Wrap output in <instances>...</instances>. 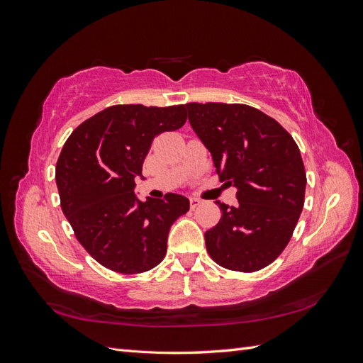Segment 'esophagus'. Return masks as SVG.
Returning <instances> with one entry per match:
<instances>
[{
  "label": "esophagus",
  "mask_w": 363,
  "mask_h": 363,
  "mask_svg": "<svg viewBox=\"0 0 363 363\" xmlns=\"http://www.w3.org/2000/svg\"><path fill=\"white\" fill-rule=\"evenodd\" d=\"M203 201L200 199H191V208H196Z\"/></svg>",
  "instance_id": "esophagus-1"
}]
</instances>
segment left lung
Returning <instances> with one entry per match:
<instances>
[{
    "label": "left lung",
    "mask_w": 363,
    "mask_h": 363,
    "mask_svg": "<svg viewBox=\"0 0 363 363\" xmlns=\"http://www.w3.org/2000/svg\"><path fill=\"white\" fill-rule=\"evenodd\" d=\"M186 107L219 180L238 189L235 207L216 201L221 219L204 233L207 252L232 271L268 267L286 248L304 206L307 180L298 145L276 119L251 106Z\"/></svg>",
    "instance_id": "left-lung-1"
}]
</instances>
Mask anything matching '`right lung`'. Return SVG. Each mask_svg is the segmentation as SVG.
Wrapping results in <instances>:
<instances>
[{"label": "right lung", "instance_id": "obj_1", "mask_svg": "<svg viewBox=\"0 0 363 363\" xmlns=\"http://www.w3.org/2000/svg\"><path fill=\"white\" fill-rule=\"evenodd\" d=\"M186 106L118 104L77 127L56 164L62 211L75 238L103 267L121 274L150 271L167 255L169 228L189 211L179 194L138 200L135 179L155 138L179 130Z\"/></svg>", "mask_w": 363, "mask_h": 363}]
</instances>
